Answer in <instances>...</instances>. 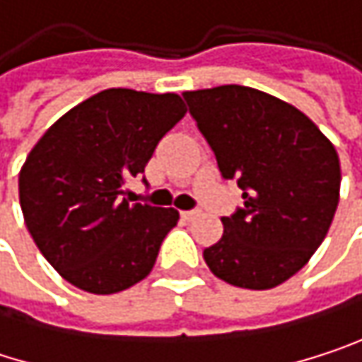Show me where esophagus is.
<instances>
[{
  "label": "esophagus",
  "mask_w": 362,
  "mask_h": 362,
  "mask_svg": "<svg viewBox=\"0 0 362 362\" xmlns=\"http://www.w3.org/2000/svg\"><path fill=\"white\" fill-rule=\"evenodd\" d=\"M199 214H201L199 209H188V211H182V218H184V220H194Z\"/></svg>",
  "instance_id": "1"
}]
</instances>
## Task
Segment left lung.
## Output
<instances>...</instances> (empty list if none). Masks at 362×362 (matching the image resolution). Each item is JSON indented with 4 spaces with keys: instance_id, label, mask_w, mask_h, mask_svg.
I'll return each instance as SVG.
<instances>
[{
    "instance_id": "8db88e82",
    "label": "left lung",
    "mask_w": 362,
    "mask_h": 362,
    "mask_svg": "<svg viewBox=\"0 0 362 362\" xmlns=\"http://www.w3.org/2000/svg\"><path fill=\"white\" fill-rule=\"evenodd\" d=\"M243 207L224 216L222 239L203 257L237 287L270 289L293 276L323 243L339 199V159L296 107L245 86L182 94Z\"/></svg>"
}]
</instances>
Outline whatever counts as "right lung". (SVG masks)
Wrapping results in <instances>:
<instances>
[{
    "instance_id": "1",
    "label": "right lung",
    "mask_w": 362,
    "mask_h": 362,
    "mask_svg": "<svg viewBox=\"0 0 362 362\" xmlns=\"http://www.w3.org/2000/svg\"><path fill=\"white\" fill-rule=\"evenodd\" d=\"M184 112L178 94L112 88L62 115L29 153L18 176L25 224L71 285L109 296L153 270L180 214L132 205L123 186Z\"/></svg>"
}]
</instances>
